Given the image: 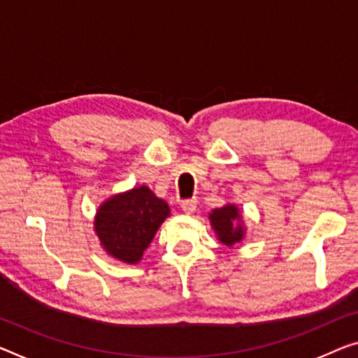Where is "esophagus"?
<instances>
[{"label": "esophagus", "mask_w": 358, "mask_h": 358, "mask_svg": "<svg viewBox=\"0 0 358 358\" xmlns=\"http://www.w3.org/2000/svg\"><path fill=\"white\" fill-rule=\"evenodd\" d=\"M180 208H182V211L185 214H194L196 211V200L194 198V200H185L182 205H180Z\"/></svg>", "instance_id": "1"}]
</instances>
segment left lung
<instances>
[{
	"label": "left lung",
	"instance_id": "1",
	"mask_svg": "<svg viewBox=\"0 0 358 358\" xmlns=\"http://www.w3.org/2000/svg\"><path fill=\"white\" fill-rule=\"evenodd\" d=\"M208 219H210L211 229L216 234L217 240L229 248H232L245 238L246 225L243 214L235 203H225L221 208H214L208 214Z\"/></svg>",
	"mask_w": 358,
	"mask_h": 358
}]
</instances>
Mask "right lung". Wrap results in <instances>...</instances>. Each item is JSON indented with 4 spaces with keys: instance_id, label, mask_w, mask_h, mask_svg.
<instances>
[{
    "instance_id": "add662e5",
    "label": "right lung",
    "mask_w": 358,
    "mask_h": 358,
    "mask_svg": "<svg viewBox=\"0 0 358 358\" xmlns=\"http://www.w3.org/2000/svg\"><path fill=\"white\" fill-rule=\"evenodd\" d=\"M169 216L168 203L147 185H141L108 196L99 205L94 232L108 256L124 264H137Z\"/></svg>"
}]
</instances>
